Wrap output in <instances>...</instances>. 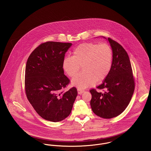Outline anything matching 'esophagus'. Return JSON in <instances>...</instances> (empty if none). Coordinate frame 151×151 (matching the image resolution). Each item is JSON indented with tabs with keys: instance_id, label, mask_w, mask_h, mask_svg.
<instances>
[{
	"instance_id": "obj_1",
	"label": "esophagus",
	"mask_w": 151,
	"mask_h": 151,
	"mask_svg": "<svg viewBox=\"0 0 151 151\" xmlns=\"http://www.w3.org/2000/svg\"><path fill=\"white\" fill-rule=\"evenodd\" d=\"M84 92V90H83V89H78V94H79V95L83 93Z\"/></svg>"
}]
</instances>
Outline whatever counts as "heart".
Returning a JSON list of instances; mask_svg holds the SVG:
<instances>
[{"label": "heart", "mask_w": 151, "mask_h": 151, "mask_svg": "<svg viewBox=\"0 0 151 151\" xmlns=\"http://www.w3.org/2000/svg\"><path fill=\"white\" fill-rule=\"evenodd\" d=\"M113 52L107 44L86 43L78 45L72 56H66L63 68L70 77L75 76L82 65L83 72L72 80V85L79 89L93 86L98 80L104 79L111 70Z\"/></svg>", "instance_id": "b5f03b06"}]
</instances>
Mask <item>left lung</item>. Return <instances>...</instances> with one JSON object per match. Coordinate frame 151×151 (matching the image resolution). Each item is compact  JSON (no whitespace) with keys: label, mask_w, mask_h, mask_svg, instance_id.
<instances>
[{"label":"left lung","mask_w":151,"mask_h":151,"mask_svg":"<svg viewBox=\"0 0 151 151\" xmlns=\"http://www.w3.org/2000/svg\"><path fill=\"white\" fill-rule=\"evenodd\" d=\"M106 40L113 52L112 67L103 83L97 87L106 91L98 92L95 89L90 90L92 95L90 104L95 114L111 119L121 114L128 106L134 90V81L130 60L125 50L114 40L110 38Z\"/></svg>","instance_id":"left-lung-1"}]
</instances>
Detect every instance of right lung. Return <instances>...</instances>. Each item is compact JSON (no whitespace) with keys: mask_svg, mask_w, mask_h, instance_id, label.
<instances>
[{"mask_svg":"<svg viewBox=\"0 0 151 151\" xmlns=\"http://www.w3.org/2000/svg\"><path fill=\"white\" fill-rule=\"evenodd\" d=\"M72 43L47 42L35 48L28 58L25 71L27 98L38 115L58 122L71 114L78 95L75 87L62 92L69 84L63 62Z\"/></svg>","mask_w":151,"mask_h":151,"instance_id":"add662e5","label":"right lung"}]
</instances>
